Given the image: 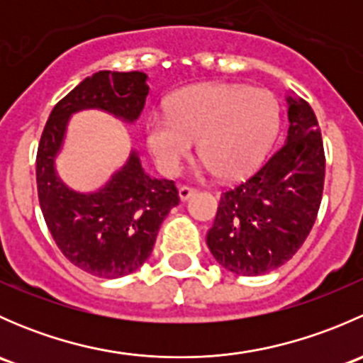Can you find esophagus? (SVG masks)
I'll return each mask as SVG.
<instances>
[{
	"mask_svg": "<svg viewBox=\"0 0 363 363\" xmlns=\"http://www.w3.org/2000/svg\"><path fill=\"white\" fill-rule=\"evenodd\" d=\"M196 189L195 188H189V186H179V199L184 202V200H188L189 196L195 195Z\"/></svg>",
	"mask_w": 363,
	"mask_h": 363,
	"instance_id": "1",
	"label": "esophagus"
}]
</instances>
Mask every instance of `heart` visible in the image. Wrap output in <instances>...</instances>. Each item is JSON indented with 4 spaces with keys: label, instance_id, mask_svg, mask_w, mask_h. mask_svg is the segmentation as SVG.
<instances>
[{
    "label": "heart",
    "instance_id": "heart-1",
    "mask_svg": "<svg viewBox=\"0 0 363 363\" xmlns=\"http://www.w3.org/2000/svg\"><path fill=\"white\" fill-rule=\"evenodd\" d=\"M281 124L279 104L267 89L239 84H200L168 101V116L147 121V145L164 174H177L199 140L205 168L223 179L255 170Z\"/></svg>",
    "mask_w": 363,
    "mask_h": 363
}]
</instances>
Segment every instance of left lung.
<instances>
[{"label": "left lung", "mask_w": 363, "mask_h": 363, "mask_svg": "<svg viewBox=\"0 0 363 363\" xmlns=\"http://www.w3.org/2000/svg\"><path fill=\"white\" fill-rule=\"evenodd\" d=\"M288 137L256 174L219 200L207 246L237 276H262L284 265L309 235L323 196L325 151L313 108L286 98Z\"/></svg>", "instance_id": "obj_1"}]
</instances>
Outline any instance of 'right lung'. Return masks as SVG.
I'll return each instance as SVG.
<instances>
[{
    "mask_svg": "<svg viewBox=\"0 0 363 363\" xmlns=\"http://www.w3.org/2000/svg\"><path fill=\"white\" fill-rule=\"evenodd\" d=\"M142 72H98L84 79L50 112L36 152V188L47 228L60 251L84 272L116 279L137 270L155 247L158 230L179 205L174 181L155 179L131 151L126 164L94 193L69 189L54 160L69 116L100 108L126 123L138 119L149 94Z\"/></svg>",
    "mask_w": 363,
    "mask_h": 363,
    "instance_id": "right-lung-1",
    "label": "right lung"
}]
</instances>
